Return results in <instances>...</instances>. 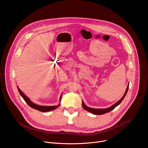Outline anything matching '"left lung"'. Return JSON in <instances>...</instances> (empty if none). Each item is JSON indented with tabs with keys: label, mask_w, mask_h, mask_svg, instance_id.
<instances>
[{
	"label": "left lung",
	"mask_w": 148,
	"mask_h": 148,
	"mask_svg": "<svg viewBox=\"0 0 148 148\" xmlns=\"http://www.w3.org/2000/svg\"><path fill=\"white\" fill-rule=\"evenodd\" d=\"M128 88H129V84L127 86V88H126V90L125 91V92L124 94V95H123V97L120 99V100H119L117 102H116L115 104H114L113 105H112L111 107H109V108H105V109H97V108H90V107H88L87 106H86V105H85V103H84V101H82V107L85 109L86 110H87V111L93 114H95V115H102V114H104L105 113H107V112H109L110 111H111L112 110H114L116 107H117L118 105L119 104L121 103V102L122 101V100L123 99V98H125L126 93H127L128 92Z\"/></svg>",
	"instance_id": "8db88e82"
}]
</instances>
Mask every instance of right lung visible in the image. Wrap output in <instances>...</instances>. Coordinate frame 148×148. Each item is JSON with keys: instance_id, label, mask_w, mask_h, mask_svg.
<instances>
[{"instance_id": "1", "label": "right lung", "mask_w": 148, "mask_h": 148, "mask_svg": "<svg viewBox=\"0 0 148 148\" xmlns=\"http://www.w3.org/2000/svg\"><path fill=\"white\" fill-rule=\"evenodd\" d=\"M17 88H18V92H19L20 95L22 97V98L24 99V100L26 101V102L29 105V106L33 109L37 110L41 112H48V111L54 110L56 109L57 108H58V107H60V104H58V105H55V106H41V105L35 104L33 102H32L29 99V98L23 93L22 91H21V90L19 89L18 86H17ZM61 95L60 96V101H61Z\"/></svg>"}]
</instances>
